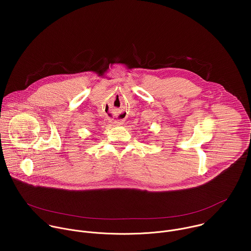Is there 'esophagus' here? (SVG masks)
<instances>
[{
  "instance_id": "1",
  "label": "esophagus",
  "mask_w": 251,
  "mask_h": 251,
  "mask_svg": "<svg viewBox=\"0 0 251 251\" xmlns=\"http://www.w3.org/2000/svg\"><path fill=\"white\" fill-rule=\"evenodd\" d=\"M118 125H122L123 124V122L122 121H119V122H116Z\"/></svg>"
}]
</instances>
